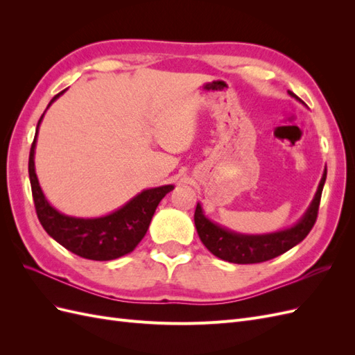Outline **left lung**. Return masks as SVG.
I'll list each match as a JSON object with an SVG mask.
<instances>
[{"mask_svg":"<svg viewBox=\"0 0 355 355\" xmlns=\"http://www.w3.org/2000/svg\"><path fill=\"white\" fill-rule=\"evenodd\" d=\"M287 93L300 103H304L295 93L290 90ZM326 176L327 168H324L315 196L306 211L302 214V218L290 228L275 232L241 234L231 231L227 227H222V225L209 219L204 214L201 204L197 202L194 220L198 237L210 253L231 263H259L274 259V257L286 253L302 241L309 234L311 228L314 227Z\"/></svg>","mask_w":355,"mask_h":355,"instance_id":"1","label":"left lung"}]
</instances>
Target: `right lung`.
Listing matches in <instances>:
<instances>
[{
    "mask_svg": "<svg viewBox=\"0 0 355 355\" xmlns=\"http://www.w3.org/2000/svg\"><path fill=\"white\" fill-rule=\"evenodd\" d=\"M68 89L56 94L47 105V110ZM46 110V111H47ZM44 111V114H46ZM41 115L35 137L29 153V180L34 197L37 216L42 228L69 252L92 261H112L136 249L149 228L159 201L173 191V185L148 188L139 192L124 206L98 218H77L59 211L49 202L42 192L35 173V146Z\"/></svg>",
    "mask_w": 355,
    "mask_h": 355,
    "instance_id": "1",
    "label": "right lung"
}]
</instances>
